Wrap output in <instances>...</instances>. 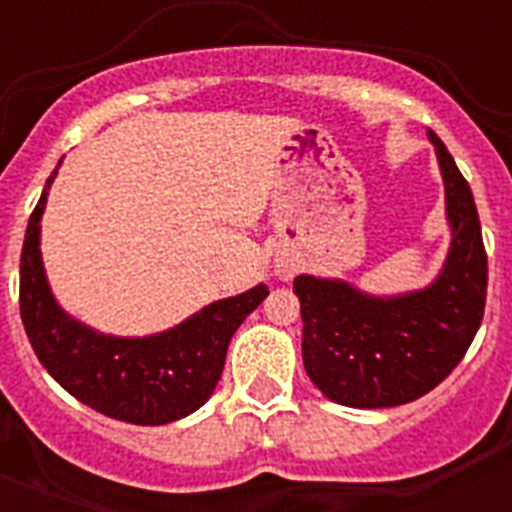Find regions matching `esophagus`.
<instances>
[{"label": "esophagus", "mask_w": 512, "mask_h": 512, "mask_svg": "<svg viewBox=\"0 0 512 512\" xmlns=\"http://www.w3.org/2000/svg\"><path fill=\"white\" fill-rule=\"evenodd\" d=\"M277 274L282 279H289L292 274H295V264H289V261H279L277 264Z\"/></svg>", "instance_id": "esophagus-1"}]
</instances>
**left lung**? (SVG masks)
Segmentation results:
<instances>
[{"instance_id":"1","label":"left lung","mask_w":512,"mask_h":512,"mask_svg":"<svg viewBox=\"0 0 512 512\" xmlns=\"http://www.w3.org/2000/svg\"><path fill=\"white\" fill-rule=\"evenodd\" d=\"M428 138L454 230L436 282L402 297H372L336 279H295L307 377L346 408H395L431 392L464 359L485 315L487 253L472 189L443 140L433 130Z\"/></svg>"}]
</instances>
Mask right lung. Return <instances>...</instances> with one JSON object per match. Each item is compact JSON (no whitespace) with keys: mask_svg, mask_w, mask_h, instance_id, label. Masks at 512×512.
<instances>
[{"mask_svg":"<svg viewBox=\"0 0 512 512\" xmlns=\"http://www.w3.org/2000/svg\"><path fill=\"white\" fill-rule=\"evenodd\" d=\"M53 179L56 171L30 215L20 256V315L38 361L69 395L107 418L164 425L194 413L223 374L230 338L264 302L269 287L259 284L238 297L212 302L158 336H102L69 318L45 282L40 217Z\"/></svg>","mask_w":512,"mask_h":512,"instance_id":"1","label":"right lung"}]
</instances>
